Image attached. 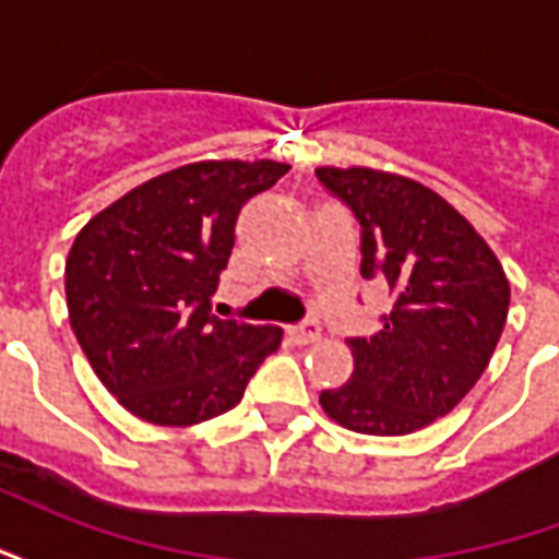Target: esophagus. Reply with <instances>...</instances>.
Masks as SVG:
<instances>
[{
	"label": "esophagus",
	"mask_w": 559,
	"mask_h": 559,
	"mask_svg": "<svg viewBox=\"0 0 559 559\" xmlns=\"http://www.w3.org/2000/svg\"><path fill=\"white\" fill-rule=\"evenodd\" d=\"M287 335H290L296 344H314V341H320V323H317V320H305L299 326L287 329Z\"/></svg>",
	"instance_id": "1"
}]
</instances>
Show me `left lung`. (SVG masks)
I'll use <instances>...</instances> for the list:
<instances>
[{"label": "left lung", "mask_w": 559, "mask_h": 559, "mask_svg": "<svg viewBox=\"0 0 559 559\" xmlns=\"http://www.w3.org/2000/svg\"><path fill=\"white\" fill-rule=\"evenodd\" d=\"M317 179L362 227V278H383L395 296L377 335L350 338V380L323 389L320 404L350 431H419L491 362L509 314L503 266L455 206L407 176L320 167Z\"/></svg>", "instance_id": "8db88e82"}]
</instances>
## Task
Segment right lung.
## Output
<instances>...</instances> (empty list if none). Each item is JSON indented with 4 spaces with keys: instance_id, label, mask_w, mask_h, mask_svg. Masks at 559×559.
Returning <instances> with one entry per match:
<instances>
[{
    "instance_id": "obj_1",
    "label": "right lung",
    "mask_w": 559,
    "mask_h": 559,
    "mask_svg": "<svg viewBox=\"0 0 559 559\" xmlns=\"http://www.w3.org/2000/svg\"><path fill=\"white\" fill-rule=\"evenodd\" d=\"M290 170L278 160H197L138 185L78 233L68 320L110 395L152 425L236 407L278 326L212 314L242 206Z\"/></svg>"
}]
</instances>
